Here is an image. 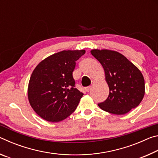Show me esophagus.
<instances>
[{
	"mask_svg": "<svg viewBox=\"0 0 158 158\" xmlns=\"http://www.w3.org/2000/svg\"><path fill=\"white\" fill-rule=\"evenodd\" d=\"M90 89H91V87H90V86H88V87L84 88V90H85L86 92H89Z\"/></svg>",
	"mask_w": 158,
	"mask_h": 158,
	"instance_id": "esophagus-1",
	"label": "esophagus"
}]
</instances>
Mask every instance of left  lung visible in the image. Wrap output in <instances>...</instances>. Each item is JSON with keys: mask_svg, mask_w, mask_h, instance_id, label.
<instances>
[{"mask_svg": "<svg viewBox=\"0 0 158 158\" xmlns=\"http://www.w3.org/2000/svg\"><path fill=\"white\" fill-rule=\"evenodd\" d=\"M90 52L102 65L109 88L107 99L98 104L100 108L123 115L137 107L145 93L144 79L139 69L115 51L93 49Z\"/></svg>", "mask_w": 158, "mask_h": 158, "instance_id": "1", "label": "left lung"}]
</instances>
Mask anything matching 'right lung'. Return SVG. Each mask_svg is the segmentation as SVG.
<instances>
[{
  "label": "right lung",
  "mask_w": 158,
  "mask_h": 158,
  "mask_svg": "<svg viewBox=\"0 0 158 158\" xmlns=\"http://www.w3.org/2000/svg\"><path fill=\"white\" fill-rule=\"evenodd\" d=\"M85 50L62 51L41 61L32 73L28 88L30 105L47 121H63L73 113L83 93L75 88L73 73Z\"/></svg>",
  "instance_id": "obj_1"
}]
</instances>
